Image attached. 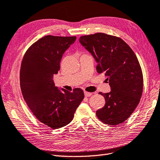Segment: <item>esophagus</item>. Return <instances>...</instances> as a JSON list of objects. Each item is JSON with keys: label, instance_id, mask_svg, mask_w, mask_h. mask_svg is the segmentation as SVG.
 I'll use <instances>...</instances> for the list:
<instances>
[{"label": "esophagus", "instance_id": "obj_1", "mask_svg": "<svg viewBox=\"0 0 160 160\" xmlns=\"http://www.w3.org/2000/svg\"><path fill=\"white\" fill-rule=\"evenodd\" d=\"M84 95L86 97H90L92 95V93H90V92H84Z\"/></svg>", "mask_w": 160, "mask_h": 160}]
</instances>
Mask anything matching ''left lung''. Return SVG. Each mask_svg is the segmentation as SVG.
<instances>
[{
	"instance_id": "1",
	"label": "left lung",
	"mask_w": 160,
	"mask_h": 160,
	"mask_svg": "<svg viewBox=\"0 0 160 160\" xmlns=\"http://www.w3.org/2000/svg\"><path fill=\"white\" fill-rule=\"evenodd\" d=\"M80 43L97 62V72L108 76L111 92L99 93L105 99L104 107L96 111L98 119L109 125L126 121L140 102L143 76L134 51L122 39L97 33L81 36Z\"/></svg>"
}]
</instances>
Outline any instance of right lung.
<instances>
[{"label":"right lung","instance_id":"1","mask_svg":"<svg viewBox=\"0 0 160 160\" xmlns=\"http://www.w3.org/2000/svg\"><path fill=\"white\" fill-rule=\"evenodd\" d=\"M76 39L46 35L29 47L22 61L20 80L23 98L35 117L52 129L72 121L84 98L80 88L72 92L63 88L61 90L52 80L60 70L62 55Z\"/></svg>","mask_w":160,"mask_h":160}]
</instances>
